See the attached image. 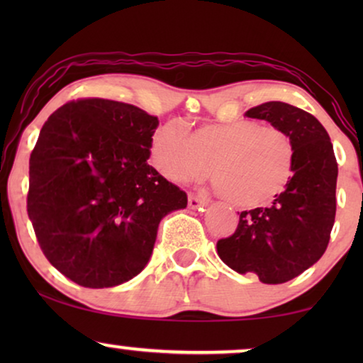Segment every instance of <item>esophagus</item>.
Instances as JSON below:
<instances>
[{
    "label": "esophagus",
    "instance_id": "1",
    "mask_svg": "<svg viewBox=\"0 0 363 363\" xmlns=\"http://www.w3.org/2000/svg\"><path fill=\"white\" fill-rule=\"evenodd\" d=\"M206 205H208L206 198H200V196H195V195L188 196V206H190L191 210H196V208H201V206H206Z\"/></svg>",
    "mask_w": 363,
    "mask_h": 363
}]
</instances>
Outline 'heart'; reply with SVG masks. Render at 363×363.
Wrapping results in <instances>:
<instances>
[{
	"label": "heart",
	"mask_w": 363,
	"mask_h": 363,
	"mask_svg": "<svg viewBox=\"0 0 363 363\" xmlns=\"http://www.w3.org/2000/svg\"><path fill=\"white\" fill-rule=\"evenodd\" d=\"M153 167L173 183L210 172L218 191L241 208L264 206L284 191L294 165V147L284 132L255 121L208 123L188 133L168 122L152 135Z\"/></svg>",
	"instance_id": "b5f03b06"
}]
</instances>
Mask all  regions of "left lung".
<instances>
[{"label":"left lung","mask_w":363,"mask_h":363,"mask_svg":"<svg viewBox=\"0 0 363 363\" xmlns=\"http://www.w3.org/2000/svg\"><path fill=\"white\" fill-rule=\"evenodd\" d=\"M245 116L291 138L292 177L271 206L241 211L236 231L216 242L218 256L240 274L255 272L264 284H282L315 264L329 245L339 168L329 133L302 108L272 101Z\"/></svg>","instance_id":"1"}]
</instances>
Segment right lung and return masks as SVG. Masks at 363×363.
<instances>
[{"mask_svg":"<svg viewBox=\"0 0 363 363\" xmlns=\"http://www.w3.org/2000/svg\"><path fill=\"white\" fill-rule=\"evenodd\" d=\"M158 118L130 104L82 99L44 123L29 158L28 216L44 256L79 286L130 281L158 225L186 193L147 163Z\"/></svg>","mask_w":363,"mask_h":363,"instance_id":"obj_1","label":"right lung"}]
</instances>
